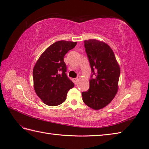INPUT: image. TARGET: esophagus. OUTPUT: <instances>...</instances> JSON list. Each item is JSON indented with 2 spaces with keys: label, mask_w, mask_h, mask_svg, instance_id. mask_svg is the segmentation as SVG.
I'll return each instance as SVG.
<instances>
[{
  "label": "esophagus",
  "mask_w": 149,
  "mask_h": 149,
  "mask_svg": "<svg viewBox=\"0 0 149 149\" xmlns=\"http://www.w3.org/2000/svg\"><path fill=\"white\" fill-rule=\"evenodd\" d=\"M74 84L76 85L77 84V81H78V78H75L74 79Z\"/></svg>",
  "instance_id": "1"
}]
</instances>
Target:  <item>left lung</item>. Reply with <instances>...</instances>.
Masks as SVG:
<instances>
[{"label": "left lung", "mask_w": 149, "mask_h": 149, "mask_svg": "<svg viewBox=\"0 0 149 149\" xmlns=\"http://www.w3.org/2000/svg\"><path fill=\"white\" fill-rule=\"evenodd\" d=\"M93 74L87 92L81 93L86 105L95 110L107 107L118 90L120 67L110 46L106 42L90 39L84 41Z\"/></svg>", "instance_id": "obj_1"}]
</instances>
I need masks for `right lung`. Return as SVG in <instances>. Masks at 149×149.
I'll return each mask as SVG.
<instances>
[{"label": "right lung", "instance_id": "add662e5", "mask_svg": "<svg viewBox=\"0 0 149 149\" xmlns=\"http://www.w3.org/2000/svg\"><path fill=\"white\" fill-rule=\"evenodd\" d=\"M76 45L77 42L56 41L42 52L34 66L35 91L48 106L55 107L64 102L68 91L74 87L65 74L67 67L64 57Z\"/></svg>", "mask_w": 149, "mask_h": 149}]
</instances>
